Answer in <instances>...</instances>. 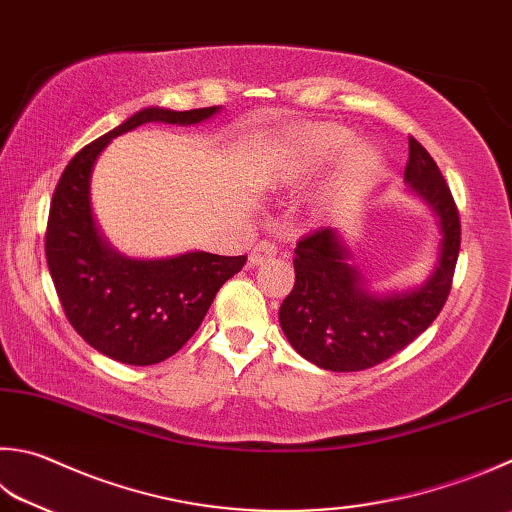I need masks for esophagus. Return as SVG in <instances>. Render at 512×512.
<instances>
[{
    "label": "esophagus",
    "mask_w": 512,
    "mask_h": 512,
    "mask_svg": "<svg viewBox=\"0 0 512 512\" xmlns=\"http://www.w3.org/2000/svg\"><path fill=\"white\" fill-rule=\"evenodd\" d=\"M276 256V247L272 243H258L252 254H249V265H263L267 260H272Z\"/></svg>",
    "instance_id": "esophagus-1"
}]
</instances>
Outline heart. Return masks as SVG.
I'll use <instances>...</instances> for the list:
<instances>
[{
  "label": "heart",
  "mask_w": 512,
  "mask_h": 512,
  "mask_svg": "<svg viewBox=\"0 0 512 512\" xmlns=\"http://www.w3.org/2000/svg\"><path fill=\"white\" fill-rule=\"evenodd\" d=\"M350 140L352 131L330 122L307 124V127L296 129L283 144L281 173L292 180L307 176V173L325 167L345 148L336 162L330 187H327V205H354L379 182L385 158L381 149L368 140H356L347 148Z\"/></svg>",
  "instance_id": "heart-1"
}]
</instances>
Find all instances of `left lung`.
<instances>
[{
  "label": "left lung",
  "mask_w": 512,
  "mask_h": 512,
  "mask_svg": "<svg viewBox=\"0 0 512 512\" xmlns=\"http://www.w3.org/2000/svg\"><path fill=\"white\" fill-rule=\"evenodd\" d=\"M408 194L435 216V256L410 287H374L341 229H321L294 249L296 283L278 310L289 345L323 370L359 372L390 359L426 332L446 303L459 254L455 200L435 160L410 138Z\"/></svg>",
  "instance_id": "left-lung-1"
}]
</instances>
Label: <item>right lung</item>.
<instances>
[{
	"label": "right lung",
	"mask_w": 512,
	"mask_h": 512,
	"mask_svg": "<svg viewBox=\"0 0 512 512\" xmlns=\"http://www.w3.org/2000/svg\"><path fill=\"white\" fill-rule=\"evenodd\" d=\"M223 106L171 111L147 106L77 153L64 169L46 227V265L75 332L93 350L127 365L169 359L200 327L218 289L245 265V256L185 252L133 258L104 238L91 205L95 162L113 138L147 122L202 124Z\"/></svg>",
	"instance_id": "right-lung-1"
}]
</instances>
